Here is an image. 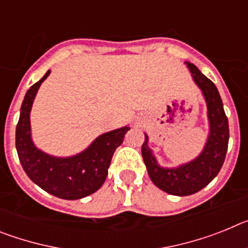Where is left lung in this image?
I'll list each match as a JSON object with an SVG mask.
<instances>
[{"mask_svg":"<svg viewBox=\"0 0 248 248\" xmlns=\"http://www.w3.org/2000/svg\"><path fill=\"white\" fill-rule=\"evenodd\" d=\"M187 67L195 83L202 91L209 109L210 137L202 154L180 168L163 169L157 166L156 160L148 148V135H145V141L141 145V155L151 181L163 191L177 196L195 194L214 180L225 161L230 138L229 120L216 85L194 64L187 63Z\"/></svg>","mask_w":248,"mask_h":248,"instance_id":"1","label":"left lung"}]
</instances>
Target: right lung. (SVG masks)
<instances>
[{"label": "right lung", "instance_id": "obj_1", "mask_svg": "<svg viewBox=\"0 0 248 248\" xmlns=\"http://www.w3.org/2000/svg\"><path fill=\"white\" fill-rule=\"evenodd\" d=\"M49 73L26 93L16 126L17 154L26 174L41 189L64 200H78L104 184L114 151L130 128L124 126L100 135L87 150L73 157L57 159L38 150L31 140L30 111L39 85Z\"/></svg>", "mask_w": 248, "mask_h": 248}]
</instances>
